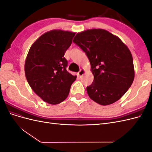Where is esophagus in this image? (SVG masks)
<instances>
[{
  "label": "esophagus",
  "mask_w": 152,
  "mask_h": 152,
  "mask_svg": "<svg viewBox=\"0 0 152 152\" xmlns=\"http://www.w3.org/2000/svg\"><path fill=\"white\" fill-rule=\"evenodd\" d=\"M84 73H85V70H83V69H81V70L78 72V76H79V77H82L84 75Z\"/></svg>",
  "instance_id": "obj_1"
}]
</instances>
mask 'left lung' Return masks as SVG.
I'll return each instance as SVG.
<instances>
[{
    "label": "left lung",
    "instance_id": "obj_1",
    "mask_svg": "<svg viewBox=\"0 0 152 152\" xmlns=\"http://www.w3.org/2000/svg\"><path fill=\"white\" fill-rule=\"evenodd\" d=\"M73 42L86 53L91 63L94 80L86 88L90 98L101 105L121 99L134 78L128 48L118 37L103 29L80 32Z\"/></svg>",
    "mask_w": 152,
    "mask_h": 152
}]
</instances>
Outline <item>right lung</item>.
<instances>
[{
  "instance_id": "add662e5",
  "label": "right lung",
  "mask_w": 152,
  "mask_h": 152,
  "mask_svg": "<svg viewBox=\"0 0 152 152\" xmlns=\"http://www.w3.org/2000/svg\"><path fill=\"white\" fill-rule=\"evenodd\" d=\"M75 35L60 30L46 32L32 44L27 55L26 80L32 90L48 103L63 102L76 80L77 76L66 70L68 61L64 57Z\"/></svg>"
}]
</instances>
